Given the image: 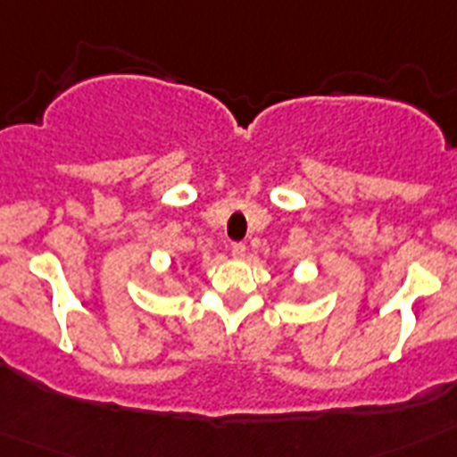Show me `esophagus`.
Masks as SVG:
<instances>
[{"mask_svg": "<svg viewBox=\"0 0 457 457\" xmlns=\"http://www.w3.org/2000/svg\"><path fill=\"white\" fill-rule=\"evenodd\" d=\"M245 252H247V247H245L242 242H233V245H231V253H233V256L242 258V256H245Z\"/></svg>", "mask_w": 457, "mask_h": 457, "instance_id": "esophagus-1", "label": "esophagus"}]
</instances>
